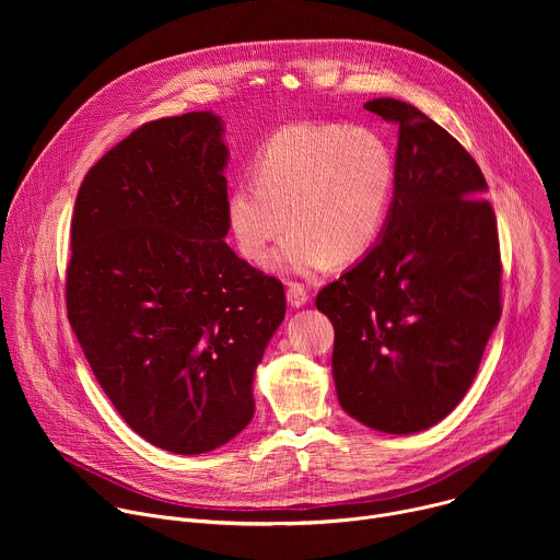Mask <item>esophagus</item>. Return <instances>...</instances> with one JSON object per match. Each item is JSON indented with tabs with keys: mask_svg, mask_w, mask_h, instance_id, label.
<instances>
[{
	"mask_svg": "<svg viewBox=\"0 0 560 560\" xmlns=\"http://www.w3.org/2000/svg\"><path fill=\"white\" fill-rule=\"evenodd\" d=\"M285 299H288V305H290V307H303L310 296H307V292H305L303 285L290 283V285H288V292H285Z\"/></svg>",
	"mask_w": 560,
	"mask_h": 560,
	"instance_id": "esophagus-1",
	"label": "esophagus"
}]
</instances>
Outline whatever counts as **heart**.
Instances as JSON below:
<instances>
[{
    "mask_svg": "<svg viewBox=\"0 0 560 560\" xmlns=\"http://www.w3.org/2000/svg\"><path fill=\"white\" fill-rule=\"evenodd\" d=\"M394 179V154L374 130L290 124L257 152L255 179L230 188L225 221L236 250L250 261H261L285 225L292 228L268 268L312 277L374 246Z\"/></svg>",
    "mask_w": 560,
    "mask_h": 560,
    "instance_id": "obj_1",
    "label": "heart"
}]
</instances>
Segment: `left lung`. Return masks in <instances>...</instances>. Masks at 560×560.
Returning <instances> with one entry per match:
<instances>
[{
	"label": "left lung",
	"mask_w": 560,
	"mask_h": 560,
	"mask_svg": "<svg viewBox=\"0 0 560 560\" xmlns=\"http://www.w3.org/2000/svg\"><path fill=\"white\" fill-rule=\"evenodd\" d=\"M365 110L398 124L385 225L365 257L316 296L335 326L341 408L385 434L445 419L469 389L501 318V253L486 177L412 104Z\"/></svg>",
	"instance_id": "8db88e82"
}]
</instances>
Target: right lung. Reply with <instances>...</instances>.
Wrapping results in <instances>:
<instances>
[{"mask_svg": "<svg viewBox=\"0 0 560 560\" xmlns=\"http://www.w3.org/2000/svg\"><path fill=\"white\" fill-rule=\"evenodd\" d=\"M223 132L210 110L137 128L89 171L70 221V328L121 419L175 454L253 421L285 316L283 285L223 242Z\"/></svg>", "mask_w": 560, "mask_h": 560, "instance_id": "obj_1", "label": "right lung"}]
</instances>
